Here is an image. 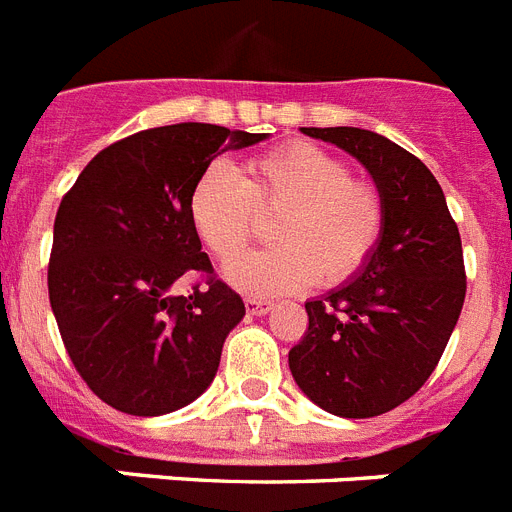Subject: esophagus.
Here are the masks:
<instances>
[{
	"label": "esophagus",
	"instance_id": "1",
	"mask_svg": "<svg viewBox=\"0 0 512 512\" xmlns=\"http://www.w3.org/2000/svg\"><path fill=\"white\" fill-rule=\"evenodd\" d=\"M244 307H247L249 315L260 317V315H268L270 309H273V304H270L268 299H247V302H244Z\"/></svg>",
	"mask_w": 512,
	"mask_h": 512
}]
</instances>
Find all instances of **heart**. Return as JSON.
Masks as SVG:
<instances>
[{"mask_svg": "<svg viewBox=\"0 0 512 512\" xmlns=\"http://www.w3.org/2000/svg\"><path fill=\"white\" fill-rule=\"evenodd\" d=\"M278 213V244L223 270L249 296L294 294L317 281L338 286L367 263L382 234V197L354 179L349 163L315 143H289L244 163H213L190 192V218L205 247L226 263L255 236L260 216Z\"/></svg>", "mask_w": 512, "mask_h": 512, "instance_id": "b5f03b06", "label": "heart"}]
</instances>
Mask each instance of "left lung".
Segmentation results:
<instances>
[{
	"instance_id": "left-lung-1",
	"label": "left lung",
	"mask_w": 512,
	"mask_h": 512,
	"mask_svg": "<svg viewBox=\"0 0 512 512\" xmlns=\"http://www.w3.org/2000/svg\"><path fill=\"white\" fill-rule=\"evenodd\" d=\"M362 163L382 197V234L362 270L304 304L289 369L309 401L369 419L409 401L435 372L466 299L458 226L442 187L409 150L359 127H302Z\"/></svg>"
}]
</instances>
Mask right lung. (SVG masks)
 Listing matches in <instances>:
<instances>
[{
	"mask_svg": "<svg viewBox=\"0 0 512 512\" xmlns=\"http://www.w3.org/2000/svg\"><path fill=\"white\" fill-rule=\"evenodd\" d=\"M265 137L200 122L143 130L103 148L62 197L49 302L72 364L103 403L161 416L213 382L244 302L213 278L171 294L179 278L213 273L190 192L213 158Z\"/></svg>",
	"mask_w": 512,
	"mask_h": 512,
	"instance_id": "obj_1",
	"label": "right lung"
}]
</instances>
